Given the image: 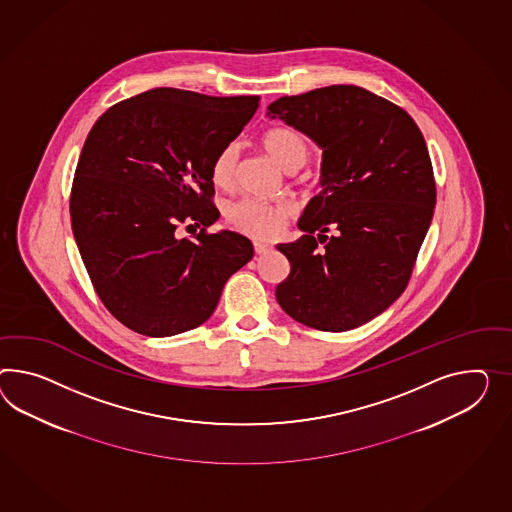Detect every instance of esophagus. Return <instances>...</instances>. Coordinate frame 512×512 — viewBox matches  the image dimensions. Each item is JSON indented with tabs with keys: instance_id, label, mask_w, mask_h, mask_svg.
<instances>
[{
	"instance_id": "obj_1",
	"label": "esophagus",
	"mask_w": 512,
	"mask_h": 512,
	"mask_svg": "<svg viewBox=\"0 0 512 512\" xmlns=\"http://www.w3.org/2000/svg\"><path fill=\"white\" fill-rule=\"evenodd\" d=\"M271 249H273V245H269V243H265V241H254V250H256L258 254H265V252H269Z\"/></svg>"
}]
</instances>
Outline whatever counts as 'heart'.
Instances as JSON below:
<instances>
[{
	"label": "heart",
	"instance_id": "heart-1",
	"mask_svg": "<svg viewBox=\"0 0 512 512\" xmlns=\"http://www.w3.org/2000/svg\"><path fill=\"white\" fill-rule=\"evenodd\" d=\"M263 150L275 159L286 172H295L306 165L310 158V146L302 133L291 128H271L263 133ZM237 146H224L211 163V182L219 189H230L236 180ZM286 204L265 202L258 198H243L226 211V219L236 230L258 239L278 236L288 219Z\"/></svg>",
	"mask_w": 512,
	"mask_h": 512
}]
</instances>
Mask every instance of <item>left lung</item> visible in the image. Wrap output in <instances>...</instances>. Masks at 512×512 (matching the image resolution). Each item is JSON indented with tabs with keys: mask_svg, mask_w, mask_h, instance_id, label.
Wrapping results in <instances>:
<instances>
[{
	"mask_svg": "<svg viewBox=\"0 0 512 512\" xmlns=\"http://www.w3.org/2000/svg\"><path fill=\"white\" fill-rule=\"evenodd\" d=\"M267 117L323 150L321 193L297 224L304 236L276 247L291 265L276 301L306 327H360L405 291L433 221L425 139L405 109L356 85L282 96Z\"/></svg>",
	"mask_w": 512,
	"mask_h": 512,
	"instance_id": "8db88e82",
	"label": "left lung"
}]
</instances>
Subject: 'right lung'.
<instances>
[{"mask_svg":"<svg viewBox=\"0 0 512 512\" xmlns=\"http://www.w3.org/2000/svg\"><path fill=\"white\" fill-rule=\"evenodd\" d=\"M258 105L260 96L159 87L113 105L92 126L70 219L92 286L122 325L150 338L197 328L254 256L247 237L204 228L219 219L211 163ZM180 222L203 230L180 238Z\"/></svg>","mask_w":512,"mask_h":512,"instance_id":"right-lung-1","label":"right lung"}]
</instances>
